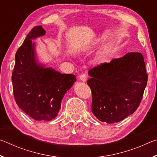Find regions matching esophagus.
Listing matches in <instances>:
<instances>
[{
	"instance_id": "34e87169",
	"label": "esophagus",
	"mask_w": 157,
	"mask_h": 157,
	"mask_svg": "<svg viewBox=\"0 0 157 157\" xmlns=\"http://www.w3.org/2000/svg\"><path fill=\"white\" fill-rule=\"evenodd\" d=\"M79 79L82 82H86L87 80V75L86 74H82L79 77Z\"/></svg>"
}]
</instances>
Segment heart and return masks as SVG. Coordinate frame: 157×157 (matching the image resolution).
<instances>
[{
	"mask_svg": "<svg viewBox=\"0 0 157 157\" xmlns=\"http://www.w3.org/2000/svg\"><path fill=\"white\" fill-rule=\"evenodd\" d=\"M111 52V47L109 46H106L103 48L101 50L99 55H98V58L100 59L105 60L107 59L109 56V54Z\"/></svg>",
	"mask_w": 157,
	"mask_h": 157,
	"instance_id": "b5f03b06",
	"label": "heart"
}]
</instances>
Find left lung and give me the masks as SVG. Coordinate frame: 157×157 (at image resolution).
<instances>
[{
  "label": "left lung",
  "instance_id": "obj_1",
  "mask_svg": "<svg viewBox=\"0 0 157 157\" xmlns=\"http://www.w3.org/2000/svg\"><path fill=\"white\" fill-rule=\"evenodd\" d=\"M92 112L98 120L118 123L137 109L147 85L143 56L129 52L89 71Z\"/></svg>",
  "mask_w": 157,
  "mask_h": 157
}]
</instances>
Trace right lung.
<instances>
[{
	"mask_svg": "<svg viewBox=\"0 0 157 157\" xmlns=\"http://www.w3.org/2000/svg\"><path fill=\"white\" fill-rule=\"evenodd\" d=\"M45 34L41 26L28 33L16 53L12 81L18 107L34 120L50 121L57 116L63 98L76 77L62 74L36 60L35 43L32 40Z\"/></svg>",
	"mask_w": 157,
	"mask_h": 157,
	"instance_id": "add662e5",
	"label": "right lung"
}]
</instances>
